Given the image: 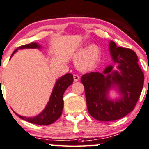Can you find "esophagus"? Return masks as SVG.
<instances>
[{
	"label": "esophagus",
	"instance_id": "34e87169",
	"mask_svg": "<svg viewBox=\"0 0 149 149\" xmlns=\"http://www.w3.org/2000/svg\"><path fill=\"white\" fill-rule=\"evenodd\" d=\"M79 79H80V78H79V76H78V75H76V74L73 75V80H74L75 82L78 81L79 80Z\"/></svg>",
	"mask_w": 149,
	"mask_h": 149
}]
</instances>
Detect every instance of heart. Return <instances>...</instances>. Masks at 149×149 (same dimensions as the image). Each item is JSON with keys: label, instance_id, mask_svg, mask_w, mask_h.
Segmentation results:
<instances>
[{"label": "heart", "instance_id": "1", "mask_svg": "<svg viewBox=\"0 0 149 149\" xmlns=\"http://www.w3.org/2000/svg\"><path fill=\"white\" fill-rule=\"evenodd\" d=\"M101 56V50L98 46L91 45L86 48H79L73 57L75 64L83 70H91L97 65Z\"/></svg>", "mask_w": 149, "mask_h": 149}]
</instances>
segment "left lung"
Masks as SVG:
<instances>
[{
  "instance_id": "1",
  "label": "left lung",
  "mask_w": 149,
  "mask_h": 149,
  "mask_svg": "<svg viewBox=\"0 0 149 149\" xmlns=\"http://www.w3.org/2000/svg\"><path fill=\"white\" fill-rule=\"evenodd\" d=\"M109 52L118 70L108 65L103 73L91 72L81 76L88 113L100 121L120 119L133 110L142 91L144 75L138 63L137 55L132 49L117 47L109 42ZM117 88L121 97L109 98V91Z\"/></svg>"
}]
</instances>
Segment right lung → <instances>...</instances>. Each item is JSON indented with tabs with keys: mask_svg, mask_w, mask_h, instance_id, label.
Returning <instances> with one entry per match:
<instances>
[{
	"mask_svg": "<svg viewBox=\"0 0 149 149\" xmlns=\"http://www.w3.org/2000/svg\"><path fill=\"white\" fill-rule=\"evenodd\" d=\"M41 48V46L36 42H31L30 44L22 45L18 47L14 52L12 53L11 56L19 49H36ZM73 81V76L71 73H66L64 76L57 80L54 88L52 89L49 100L44 110L39 114L38 115L33 118H26L15 113L22 120L29 122L34 124L40 125H47L55 122L61 117L63 109V97L64 92L66 88L71 85Z\"/></svg>",
	"mask_w": 149,
	"mask_h": 149,
	"instance_id": "right-lung-1",
	"label": "right lung"
}]
</instances>
